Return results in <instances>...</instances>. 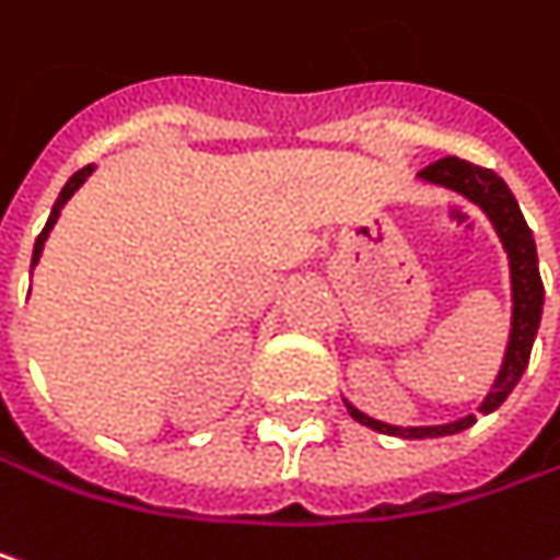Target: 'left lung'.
I'll list each match as a JSON object with an SVG mask.
<instances>
[{"label":"left lung","mask_w":560,"mask_h":560,"mask_svg":"<svg viewBox=\"0 0 560 560\" xmlns=\"http://www.w3.org/2000/svg\"><path fill=\"white\" fill-rule=\"evenodd\" d=\"M420 178L440 187H450L462 194L465 200H471L475 207H481V213L491 220L494 232L503 242V252L510 258V287H513V318H510V340H506V353L500 363L498 380L494 388L488 392V398L481 401V415L498 411L500 405L506 401V395L516 388V382L523 380V370L529 366V353H533V340L539 335L541 322V302H545V287L539 277V255H536V238L533 229L523 220V210L513 197V190L503 184L500 175H494L491 168L471 165L465 159L446 155L430 162ZM350 418L360 420L370 430H380L388 436H401V440H427V436H450L468 430L475 423V415L468 418L453 420V423H440V427H395V423H382V420L370 418L363 411H357L347 401Z\"/></svg>","instance_id":"left-lung-1"}]
</instances>
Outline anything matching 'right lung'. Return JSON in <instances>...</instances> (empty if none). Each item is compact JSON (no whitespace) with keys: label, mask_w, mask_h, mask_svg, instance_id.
Returning <instances> with one entry per match:
<instances>
[{"label":"right lung","mask_w":560,"mask_h":560,"mask_svg":"<svg viewBox=\"0 0 560 560\" xmlns=\"http://www.w3.org/2000/svg\"><path fill=\"white\" fill-rule=\"evenodd\" d=\"M92 172H95V165H85V168H79V172H75L72 178L66 180V187H62L60 197H57V203H54V210H50V220H47V225H44V232H40V235H37V242H34V258H31V270H34V264L40 260V252H44V242H47L50 229H54V225H57V220H60V210H62V207H66V200H69V197H72V194H75V190H79V187L85 184V180H89V175H92Z\"/></svg>","instance_id":"1"}]
</instances>
